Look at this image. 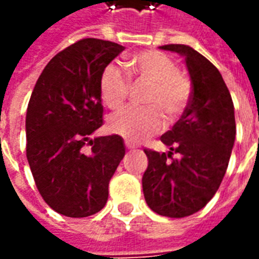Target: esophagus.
I'll list each match as a JSON object with an SVG mask.
<instances>
[{
  "mask_svg": "<svg viewBox=\"0 0 259 259\" xmlns=\"http://www.w3.org/2000/svg\"><path fill=\"white\" fill-rule=\"evenodd\" d=\"M125 148L126 149H134V148H135V144L130 142V141H125Z\"/></svg>",
  "mask_w": 259,
  "mask_h": 259,
  "instance_id": "esophagus-1",
  "label": "esophagus"
}]
</instances>
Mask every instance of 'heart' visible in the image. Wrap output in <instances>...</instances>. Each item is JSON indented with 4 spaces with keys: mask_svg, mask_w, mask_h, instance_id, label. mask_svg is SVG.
<instances>
[{
    "mask_svg": "<svg viewBox=\"0 0 259 259\" xmlns=\"http://www.w3.org/2000/svg\"><path fill=\"white\" fill-rule=\"evenodd\" d=\"M131 74L138 81L149 84L144 104L149 107H126L108 118V130L130 141H141L159 131L162 114L169 121L176 119L189 104L192 85L170 56L159 51H145L130 60ZM131 81L118 66L108 65L100 76V96L108 108H119L128 99Z\"/></svg>",
    "mask_w": 259,
    "mask_h": 259,
    "instance_id": "b5f03b06",
    "label": "heart"
}]
</instances>
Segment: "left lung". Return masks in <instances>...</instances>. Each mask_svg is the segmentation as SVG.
I'll use <instances>...</instances> for the list:
<instances>
[{
    "label": "left lung",
    "instance_id": "8db88e82",
    "mask_svg": "<svg viewBox=\"0 0 259 259\" xmlns=\"http://www.w3.org/2000/svg\"><path fill=\"white\" fill-rule=\"evenodd\" d=\"M160 49L185 58L192 96L181 119L160 137L169 152L144 149L142 190L155 213L181 219L201 210L220 187L234 147V104L217 67L199 52L187 45Z\"/></svg>",
    "mask_w": 259,
    "mask_h": 259
}]
</instances>
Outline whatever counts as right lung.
I'll return each instance as SVG.
<instances>
[{
  "label": "right lung",
  "mask_w": 259,
  "mask_h": 259,
  "mask_svg": "<svg viewBox=\"0 0 259 259\" xmlns=\"http://www.w3.org/2000/svg\"><path fill=\"white\" fill-rule=\"evenodd\" d=\"M125 48L85 37L46 65L26 110V158L48 206L66 217L99 213L125 155L119 135L90 138L103 125L100 76Z\"/></svg>",
  "instance_id": "right-lung-1"
}]
</instances>
